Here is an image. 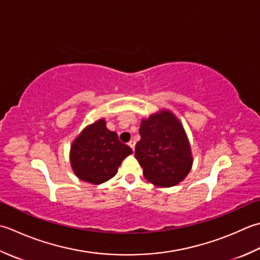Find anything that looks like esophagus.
I'll list each match as a JSON object with an SVG mask.
<instances>
[{
    "instance_id": "obj_1",
    "label": "esophagus",
    "mask_w": 260,
    "mask_h": 260,
    "mask_svg": "<svg viewBox=\"0 0 260 260\" xmlns=\"http://www.w3.org/2000/svg\"><path fill=\"white\" fill-rule=\"evenodd\" d=\"M128 146L131 147L132 150L134 151V150H135V142H134V141H129V142H128Z\"/></svg>"
}]
</instances>
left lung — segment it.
<instances>
[{
  "label": "left lung",
  "instance_id": "8db88e82",
  "mask_svg": "<svg viewBox=\"0 0 260 260\" xmlns=\"http://www.w3.org/2000/svg\"><path fill=\"white\" fill-rule=\"evenodd\" d=\"M139 132L135 157L145 179L159 187H172L184 180L191 169L192 155L180 120L164 109L142 119Z\"/></svg>",
  "mask_w": 260,
  "mask_h": 260
}]
</instances>
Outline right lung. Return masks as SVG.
Listing matches in <instances>:
<instances>
[{"label": "right lung", "mask_w": 260, "mask_h": 260, "mask_svg": "<svg viewBox=\"0 0 260 260\" xmlns=\"http://www.w3.org/2000/svg\"><path fill=\"white\" fill-rule=\"evenodd\" d=\"M132 153L131 147L119 142L117 133L107 128L101 118L86 126L73 141L70 161L76 177L100 185L111 179L121 161Z\"/></svg>", "instance_id": "obj_1"}]
</instances>
